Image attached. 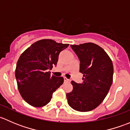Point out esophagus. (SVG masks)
Wrapping results in <instances>:
<instances>
[{
    "instance_id": "esophagus-1",
    "label": "esophagus",
    "mask_w": 130,
    "mask_h": 130,
    "mask_svg": "<svg viewBox=\"0 0 130 130\" xmlns=\"http://www.w3.org/2000/svg\"><path fill=\"white\" fill-rule=\"evenodd\" d=\"M64 81H65V82H70V80L68 79L67 77H64Z\"/></svg>"
}]
</instances>
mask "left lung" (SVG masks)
I'll use <instances>...</instances> for the list:
<instances>
[{
    "mask_svg": "<svg viewBox=\"0 0 130 130\" xmlns=\"http://www.w3.org/2000/svg\"><path fill=\"white\" fill-rule=\"evenodd\" d=\"M71 47L80 60L81 84L72 81L73 90L67 94L69 105L76 111L94 109L105 99L113 79V65L104 49L93 43Z\"/></svg>",
    "mask_w": 130,
    "mask_h": 130,
    "instance_id": "obj_1",
    "label": "left lung"
}]
</instances>
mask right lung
<instances>
[{
	"label": "right lung",
	"instance_id": "1",
	"mask_svg": "<svg viewBox=\"0 0 130 130\" xmlns=\"http://www.w3.org/2000/svg\"><path fill=\"white\" fill-rule=\"evenodd\" d=\"M69 44L44 39L35 42L21 55L15 70L18 88L29 105L40 107L51 101L53 93L63 83L62 77L51 75L60 52Z\"/></svg>",
	"mask_w": 130,
	"mask_h": 130
}]
</instances>
